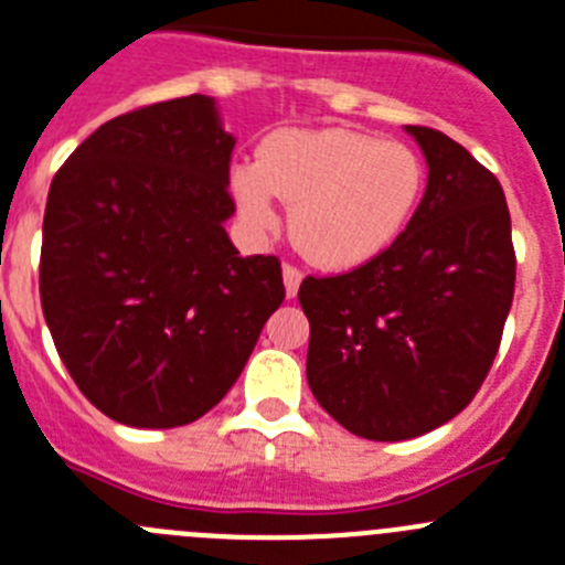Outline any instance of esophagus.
<instances>
[{
    "instance_id": "34e87169",
    "label": "esophagus",
    "mask_w": 565,
    "mask_h": 565,
    "mask_svg": "<svg viewBox=\"0 0 565 565\" xmlns=\"http://www.w3.org/2000/svg\"><path fill=\"white\" fill-rule=\"evenodd\" d=\"M284 289H287V298H295V292H298V287H301L303 281V273L298 270V267H292V264H284Z\"/></svg>"
}]
</instances>
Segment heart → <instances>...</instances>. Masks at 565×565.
<instances>
[{
  "label": "heart",
  "mask_w": 565,
  "mask_h": 565,
  "mask_svg": "<svg viewBox=\"0 0 565 565\" xmlns=\"http://www.w3.org/2000/svg\"><path fill=\"white\" fill-rule=\"evenodd\" d=\"M425 171L408 146L354 129H287L262 143L256 166L233 169L236 205L273 227L276 196L289 202V236L323 270H354L403 236Z\"/></svg>",
  "instance_id": "obj_1"
}]
</instances>
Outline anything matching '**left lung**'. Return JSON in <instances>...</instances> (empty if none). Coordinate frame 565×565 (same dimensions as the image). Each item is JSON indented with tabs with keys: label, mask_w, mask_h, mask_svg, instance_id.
Segmentation results:
<instances>
[{
	"label": "left lung",
	"mask_w": 565,
	"mask_h": 565,
	"mask_svg": "<svg viewBox=\"0 0 565 565\" xmlns=\"http://www.w3.org/2000/svg\"><path fill=\"white\" fill-rule=\"evenodd\" d=\"M428 188L394 245L343 276L303 278L307 380L371 441L428 434L470 405L515 292L510 207L495 174L428 126H405Z\"/></svg>",
	"instance_id": "8db88e82"
}]
</instances>
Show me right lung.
Masks as SVG:
<instances>
[{
    "label": "right lung",
    "instance_id": "right-lung-1",
    "mask_svg": "<svg viewBox=\"0 0 565 565\" xmlns=\"http://www.w3.org/2000/svg\"><path fill=\"white\" fill-rule=\"evenodd\" d=\"M233 135L207 95L106 120L53 177L44 320L84 396L131 428H180L231 391L281 307L276 256L242 258Z\"/></svg>",
    "mask_w": 565,
    "mask_h": 565
}]
</instances>
